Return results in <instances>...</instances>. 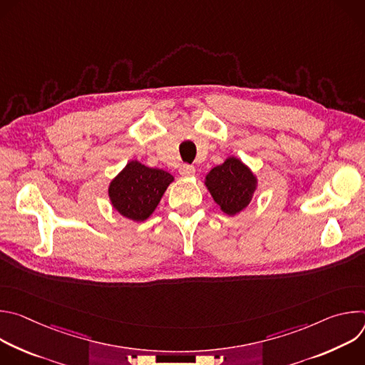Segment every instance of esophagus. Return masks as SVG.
Returning a JSON list of instances; mask_svg holds the SVG:
<instances>
[{
    "instance_id": "1",
    "label": "esophagus",
    "mask_w": 365,
    "mask_h": 365,
    "mask_svg": "<svg viewBox=\"0 0 365 365\" xmlns=\"http://www.w3.org/2000/svg\"><path fill=\"white\" fill-rule=\"evenodd\" d=\"M179 173L182 176H193L195 175V168L190 165H182L179 169Z\"/></svg>"
}]
</instances>
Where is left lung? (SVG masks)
Wrapping results in <instances>:
<instances>
[{"label": "left lung", "instance_id": "1", "mask_svg": "<svg viewBox=\"0 0 365 365\" xmlns=\"http://www.w3.org/2000/svg\"><path fill=\"white\" fill-rule=\"evenodd\" d=\"M205 185L221 211L230 217L248 206L257 189V178L237 158H228L205 178Z\"/></svg>", "mask_w": 365, "mask_h": 365}]
</instances>
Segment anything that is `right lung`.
I'll list each match as a JSON object with an SVG mask.
<instances>
[{"label":"right lung","mask_w":365,"mask_h":365,"mask_svg":"<svg viewBox=\"0 0 365 365\" xmlns=\"http://www.w3.org/2000/svg\"><path fill=\"white\" fill-rule=\"evenodd\" d=\"M172 182L170 173L131 160L111 180L108 195L117 212L131 221L143 222L154 212Z\"/></svg>","instance_id":"right-lung-1"}]
</instances>
